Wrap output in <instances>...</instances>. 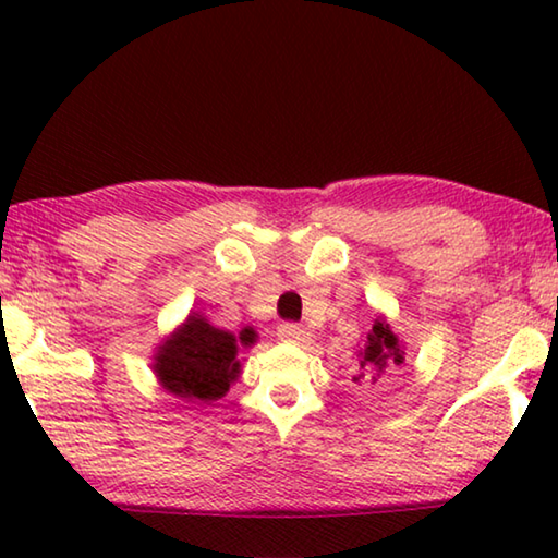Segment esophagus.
Returning a JSON list of instances; mask_svg holds the SVG:
<instances>
[{"instance_id":"obj_1","label":"esophagus","mask_w":558,"mask_h":558,"mask_svg":"<svg viewBox=\"0 0 558 558\" xmlns=\"http://www.w3.org/2000/svg\"><path fill=\"white\" fill-rule=\"evenodd\" d=\"M278 337L282 339V342H290V344H307L310 339H313V332L295 323H282L278 327Z\"/></svg>"}]
</instances>
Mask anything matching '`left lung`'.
<instances>
[{
	"mask_svg": "<svg viewBox=\"0 0 558 558\" xmlns=\"http://www.w3.org/2000/svg\"><path fill=\"white\" fill-rule=\"evenodd\" d=\"M403 364V352L399 347V339L391 332V327L376 319L372 327V335L366 337V347L359 359V372L352 376V381L359 386L379 384L381 374L386 369L396 372V366Z\"/></svg>",
	"mask_w": 558,
	"mask_h": 558,
	"instance_id": "8db88e82",
	"label": "left lung"
}]
</instances>
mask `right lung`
<instances>
[{
	"instance_id": "obj_1",
	"label": "right lung",
	"mask_w": 558,
	"mask_h": 558,
	"mask_svg": "<svg viewBox=\"0 0 558 558\" xmlns=\"http://www.w3.org/2000/svg\"><path fill=\"white\" fill-rule=\"evenodd\" d=\"M253 342V329H243L233 337L202 317H189L186 325L159 347L155 369L169 393L189 401H216L229 391L241 372L235 359L239 344L248 347Z\"/></svg>"
}]
</instances>
